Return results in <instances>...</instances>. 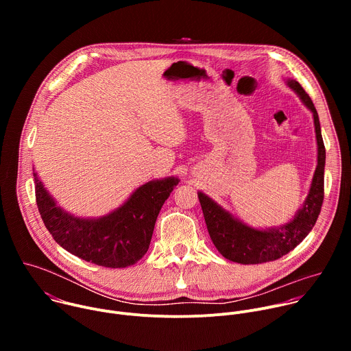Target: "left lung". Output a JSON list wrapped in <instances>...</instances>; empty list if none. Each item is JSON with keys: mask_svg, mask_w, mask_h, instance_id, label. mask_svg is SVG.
<instances>
[{"mask_svg": "<svg viewBox=\"0 0 351 351\" xmlns=\"http://www.w3.org/2000/svg\"><path fill=\"white\" fill-rule=\"evenodd\" d=\"M287 86L297 93L304 106L313 112L318 145V165L315 168L310 193L304 206L295 213L294 218L280 228H269L264 230L254 229L225 211L207 194L198 191L199 204H202L207 229L214 245L226 260L237 264L247 265L269 263L291 252L314 228L324 203V171L326 153L321 134L319 118L310 95L304 91L302 84L289 79Z\"/></svg>", "mask_w": 351, "mask_h": 351, "instance_id": "1", "label": "left lung"}]
</instances>
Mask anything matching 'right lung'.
<instances>
[{"label": "right lung", "instance_id": "obj_1", "mask_svg": "<svg viewBox=\"0 0 351 351\" xmlns=\"http://www.w3.org/2000/svg\"><path fill=\"white\" fill-rule=\"evenodd\" d=\"M33 176L36 203L54 240L71 254L107 268L130 267L147 253L157 217L179 183V179L173 176L152 180L136 189L111 214L86 219L60 208L36 172Z\"/></svg>", "mask_w": 351, "mask_h": 351}]
</instances>
